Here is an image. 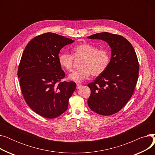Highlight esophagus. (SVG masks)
I'll return each instance as SVG.
<instances>
[{"instance_id": "esophagus-1", "label": "esophagus", "mask_w": 155, "mask_h": 155, "mask_svg": "<svg viewBox=\"0 0 155 155\" xmlns=\"http://www.w3.org/2000/svg\"><path fill=\"white\" fill-rule=\"evenodd\" d=\"M82 87V85H80V84H77V89L80 88Z\"/></svg>"}]
</instances>
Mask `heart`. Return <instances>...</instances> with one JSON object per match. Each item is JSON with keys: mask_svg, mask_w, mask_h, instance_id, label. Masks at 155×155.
<instances>
[{"mask_svg": "<svg viewBox=\"0 0 155 155\" xmlns=\"http://www.w3.org/2000/svg\"><path fill=\"white\" fill-rule=\"evenodd\" d=\"M73 57L83 58L80 64L82 68L73 71L68 76L70 80L76 83L82 82L92 75H101L107 68L110 60L108 50L98 49L89 43H82L73 48V56L68 53H61L59 55L60 66L67 71H71L73 68Z\"/></svg>", "mask_w": 155, "mask_h": 155, "instance_id": "b5f03b06", "label": "heart"}]
</instances>
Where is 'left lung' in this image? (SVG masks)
<instances>
[{
  "label": "left lung",
  "mask_w": 155,
  "mask_h": 155,
  "mask_svg": "<svg viewBox=\"0 0 155 155\" xmlns=\"http://www.w3.org/2000/svg\"><path fill=\"white\" fill-rule=\"evenodd\" d=\"M87 38L104 41L111 49L107 68L88 85L91 91L88 105L100 115H112L123 108L133 94L139 74L137 56L132 45L122 36L104 32Z\"/></svg>",
  "instance_id": "left-lung-1"
}]
</instances>
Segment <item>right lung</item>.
I'll list each match as a JSON object with an SVG mask.
<instances>
[{
  "label": "right lung",
  "mask_w": 155,
  "mask_h": 155,
  "mask_svg": "<svg viewBox=\"0 0 155 155\" xmlns=\"http://www.w3.org/2000/svg\"><path fill=\"white\" fill-rule=\"evenodd\" d=\"M74 40L52 32L34 38L22 53L18 76L29 107L43 117H58L68 109L76 88L74 82H61L65 76L59 63V53Z\"/></svg>",
  "instance_id": "obj_1"
}]
</instances>
